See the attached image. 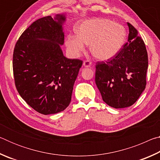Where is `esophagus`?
<instances>
[{
    "mask_svg": "<svg viewBox=\"0 0 160 160\" xmlns=\"http://www.w3.org/2000/svg\"><path fill=\"white\" fill-rule=\"evenodd\" d=\"M92 65V62L88 61V60H86L83 62V66L84 67H90Z\"/></svg>",
    "mask_w": 160,
    "mask_h": 160,
    "instance_id": "esophagus-1",
    "label": "esophagus"
}]
</instances>
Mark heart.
I'll use <instances>...</instances> for the list:
<instances>
[{"mask_svg":"<svg viewBox=\"0 0 160 160\" xmlns=\"http://www.w3.org/2000/svg\"><path fill=\"white\" fill-rule=\"evenodd\" d=\"M78 34L66 37V45L72 57H78L90 44V51L99 60H107L114 56L122 47L126 37L123 28L102 18L88 20L80 25Z\"/></svg>","mask_w":160,"mask_h":160,"instance_id":"b5f03b06","label":"heart"}]
</instances>
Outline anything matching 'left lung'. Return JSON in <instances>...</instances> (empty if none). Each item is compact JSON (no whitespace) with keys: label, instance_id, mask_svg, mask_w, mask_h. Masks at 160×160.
<instances>
[{"label":"left lung","instance_id":"1","mask_svg":"<svg viewBox=\"0 0 160 160\" xmlns=\"http://www.w3.org/2000/svg\"><path fill=\"white\" fill-rule=\"evenodd\" d=\"M127 24L128 42L113 57L96 64L95 82L103 101L116 109L131 107L146 86L148 57L145 44L137 29Z\"/></svg>","mask_w":160,"mask_h":160}]
</instances>
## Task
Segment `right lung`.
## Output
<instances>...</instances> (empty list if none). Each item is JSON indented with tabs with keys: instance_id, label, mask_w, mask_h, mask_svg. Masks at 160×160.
<instances>
[{
	"instance_id": "obj_1",
	"label": "right lung",
	"mask_w": 160,
	"mask_h": 160,
	"mask_svg": "<svg viewBox=\"0 0 160 160\" xmlns=\"http://www.w3.org/2000/svg\"><path fill=\"white\" fill-rule=\"evenodd\" d=\"M64 15L40 18L25 29L13 51L16 89L36 112L44 115L68 107L75 81L82 65L63 56Z\"/></svg>"
}]
</instances>
